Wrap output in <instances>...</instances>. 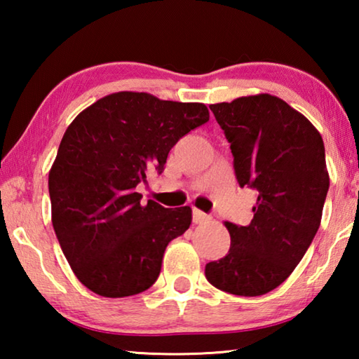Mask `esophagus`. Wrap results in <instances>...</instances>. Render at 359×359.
<instances>
[{
    "instance_id": "34e87169",
    "label": "esophagus",
    "mask_w": 359,
    "mask_h": 359,
    "mask_svg": "<svg viewBox=\"0 0 359 359\" xmlns=\"http://www.w3.org/2000/svg\"><path fill=\"white\" fill-rule=\"evenodd\" d=\"M209 215H205L204 212H201V210H198V209H193V223H204V222H208L209 220Z\"/></svg>"
}]
</instances>
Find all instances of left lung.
Here are the masks:
<instances>
[{
	"instance_id": "obj_1",
	"label": "left lung",
	"mask_w": 359,
	"mask_h": 359,
	"mask_svg": "<svg viewBox=\"0 0 359 359\" xmlns=\"http://www.w3.org/2000/svg\"><path fill=\"white\" fill-rule=\"evenodd\" d=\"M209 107L231 144L239 185L255 188L258 199L250 224L224 222L231 247L205 264V278L231 294H266L287 280L320 228L330 188L323 139L267 93Z\"/></svg>"
}]
</instances>
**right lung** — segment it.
<instances>
[{"label": "right lung", "mask_w": 359, "mask_h": 359, "mask_svg": "<svg viewBox=\"0 0 359 359\" xmlns=\"http://www.w3.org/2000/svg\"><path fill=\"white\" fill-rule=\"evenodd\" d=\"M208 120L203 102L137 92L107 95L72 120L48 193L60 247L90 291L125 297L156 282L168 244L190 228L191 208L142 204L135 188L147 169L163 172L169 150Z\"/></svg>", "instance_id": "obj_1"}]
</instances>
